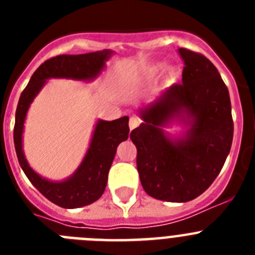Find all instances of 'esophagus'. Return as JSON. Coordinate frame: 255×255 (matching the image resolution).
Returning <instances> with one entry per match:
<instances>
[{
    "label": "esophagus",
    "instance_id": "esophagus-1",
    "mask_svg": "<svg viewBox=\"0 0 255 255\" xmlns=\"http://www.w3.org/2000/svg\"><path fill=\"white\" fill-rule=\"evenodd\" d=\"M139 123H140V121H139V119H136V117H131V119H130V121H129L130 131H131L132 129H135V128L139 125Z\"/></svg>",
    "mask_w": 255,
    "mask_h": 255
}]
</instances>
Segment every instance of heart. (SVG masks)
I'll return each instance as SVG.
<instances>
[{
    "instance_id": "heart-1",
    "label": "heart",
    "mask_w": 255,
    "mask_h": 255,
    "mask_svg": "<svg viewBox=\"0 0 255 255\" xmlns=\"http://www.w3.org/2000/svg\"><path fill=\"white\" fill-rule=\"evenodd\" d=\"M163 69H164L163 64L152 65V66L148 67L147 74L148 76H155V75H158V74H161ZM175 76H176V70L173 69V67H167V69H166V78H167L168 80H172V79H175Z\"/></svg>"
}]
</instances>
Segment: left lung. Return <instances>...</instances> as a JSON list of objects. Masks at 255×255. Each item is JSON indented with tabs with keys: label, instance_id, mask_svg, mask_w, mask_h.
<instances>
[{
	"label": "left lung",
	"instance_id": "8db88e82",
	"mask_svg": "<svg viewBox=\"0 0 255 255\" xmlns=\"http://www.w3.org/2000/svg\"><path fill=\"white\" fill-rule=\"evenodd\" d=\"M182 84H173L141 108L144 123L130 132L136 167L148 195L166 202H189L211 186L229 155L234 121L229 89L206 56L180 48ZM179 118L189 126L172 141L161 126Z\"/></svg>",
	"mask_w": 255,
	"mask_h": 255
}]
</instances>
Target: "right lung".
Masks as SVG:
<instances>
[{"label":"right lung","mask_w":255,"mask_h":255,"mask_svg":"<svg viewBox=\"0 0 255 255\" xmlns=\"http://www.w3.org/2000/svg\"><path fill=\"white\" fill-rule=\"evenodd\" d=\"M111 53V51H98L84 55H60L44 61L31 75L17 103L13 143L20 166L39 193L62 208H79L100 199L107 185L108 171L116 154L117 145L129 136V117L124 116L114 121H98L82 164L73 176L65 181L55 182L40 177L31 170L22 153V129L26 112L34 97L46 84L47 79L92 80L102 71Z\"/></svg>","instance_id":"right-lung-1"}]
</instances>
